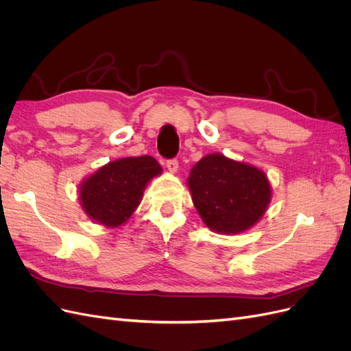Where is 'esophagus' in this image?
I'll list each match as a JSON object with an SVG mask.
<instances>
[{"instance_id":"obj_1","label":"esophagus","mask_w":351,"mask_h":351,"mask_svg":"<svg viewBox=\"0 0 351 351\" xmlns=\"http://www.w3.org/2000/svg\"><path fill=\"white\" fill-rule=\"evenodd\" d=\"M167 168H168L169 173H177V169H178V161H177V159H168V161H167Z\"/></svg>"}]
</instances>
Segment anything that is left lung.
I'll list each match as a JSON object with an SVG mask.
<instances>
[{"label": "left lung", "mask_w": 351, "mask_h": 351, "mask_svg": "<svg viewBox=\"0 0 351 351\" xmlns=\"http://www.w3.org/2000/svg\"><path fill=\"white\" fill-rule=\"evenodd\" d=\"M187 184L205 224L237 234L256 224L271 200V186L259 168L210 154L192 168Z\"/></svg>", "instance_id": "obj_1"}]
</instances>
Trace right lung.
I'll return each instance as SVG.
<instances>
[{
  "instance_id": "1",
  "label": "right lung",
  "mask_w": 351,
  "mask_h": 351,
  "mask_svg": "<svg viewBox=\"0 0 351 351\" xmlns=\"http://www.w3.org/2000/svg\"><path fill=\"white\" fill-rule=\"evenodd\" d=\"M161 173V165L149 155L108 162L80 184L82 206L99 224L119 227L139 206L147 182Z\"/></svg>"
}]
</instances>
